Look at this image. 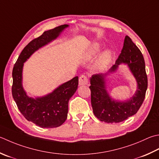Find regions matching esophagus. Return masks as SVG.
Instances as JSON below:
<instances>
[{"label":"esophagus","mask_w":159,"mask_h":159,"mask_svg":"<svg viewBox=\"0 0 159 159\" xmlns=\"http://www.w3.org/2000/svg\"><path fill=\"white\" fill-rule=\"evenodd\" d=\"M88 84V79L85 75H81L79 77V85H86Z\"/></svg>","instance_id":"obj_1"}]
</instances>
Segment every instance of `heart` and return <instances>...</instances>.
I'll use <instances>...</instances> for the list:
<instances>
[{"label":"heart","mask_w":159,"mask_h":159,"mask_svg":"<svg viewBox=\"0 0 159 159\" xmlns=\"http://www.w3.org/2000/svg\"><path fill=\"white\" fill-rule=\"evenodd\" d=\"M99 50V45L98 44H95L90 48L85 54V57L87 59L91 60L94 58L96 54H97ZM111 59V52L108 50H105L98 57L97 61L95 65L96 70H102L106 67L108 64L110 63Z\"/></svg>","instance_id":"obj_1"}]
</instances>
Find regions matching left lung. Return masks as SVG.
Instances as JSON below:
<instances>
[{"label": "left lung", "instance_id": "left-lung-1", "mask_svg": "<svg viewBox=\"0 0 159 159\" xmlns=\"http://www.w3.org/2000/svg\"><path fill=\"white\" fill-rule=\"evenodd\" d=\"M120 63H126L137 82L138 89L128 101H117L111 98L105 88L106 74H94L90 79L91 103L96 117L105 123H120L136 114L145 97L148 88L143 56L128 36L124 40L121 53L109 72H113Z\"/></svg>", "mask_w": 159, "mask_h": 159}]
</instances>
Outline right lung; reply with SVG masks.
Here are the masks:
<instances>
[{
	"label": "right lung",
	"mask_w": 159,
	"mask_h": 159,
	"mask_svg": "<svg viewBox=\"0 0 159 159\" xmlns=\"http://www.w3.org/2000/svg\"><path fill=\"white\" fill-rule=\"evenodd\" d=\"M67 27L68 25H63L46 31L30 42L21 52L12 71V96L18 110L27 120L43 128L59 127L67 119L68 102L78 88L79 77L62 84L45 96L31 98L26 94L22 85L23 63L34 52L57 39Z\"/></svg>",
	"instance_id": "1"
}]
</instances>
